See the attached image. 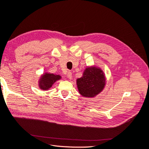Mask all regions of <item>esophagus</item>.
<instances>
[{"label": "esophagus", "mask_w": 149, "mask_h": 149, "mask_svg": "<svg viewBox=\"0 0 149 149\" xmlns=\"http://www.w3.org/2000/svg\"><path fill=\"white\" fill-rule=\"evenodd\" d=\"M67 78H68V79H71V78H72V73H71V72H70V71L68 72V73H67Z\"/></svg>", "instance_id": "34e87169"}]
</instances>
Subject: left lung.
Returning <instances> with one entry per match:
<instances>
[{"mask_svg":"<svg viewBox=\"0 0 149 149\" xmlns=\"http://www.w3.org/2000/svg\"><path fill=\"white\" fill-rule=\"evenodd\" d=\"M105 81V76L101 70L87 68L82 77L77 79L79 92L83 96L94 97L103 89Z\"/></svg>","mask_w":149,"mask_h":149,"instance_id":"left-lung-1","label":"left lung"}]
</instances>
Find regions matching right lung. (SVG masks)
Returning <instances> with one entry per match:
<instances>
[{
  "instance_id": "1",
  "label": "right lung",
  "mask_w": 149,
  "mask_h": 149,
  "mask_svg": "<svg viewBox=\"0 0 149 149\" xmlns=\"http://www.w3.org/2000/svg\"><path fill=\"white\" fill-rule=\"evenodd\" d=\"M61 76L59 75H55L53 74L46 73L42 76L39 81V87L41 89L47 90L52 86V84L56 81L60 79Z\"/></svg>"
}]
</instances>
